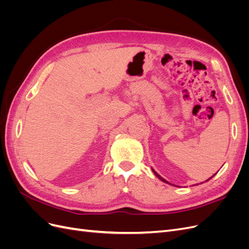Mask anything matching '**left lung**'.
<instances>
[{"mask_svg":"<svg viewBox=\"0 0 249 249\" xmlns=\"http://www.w3.org/2000/svg\"><path fill=\"white\" fill-rule=\"evenodd\" d=\"M152 170H153V172H154V173H155V176H156V177H157V178H159V179H161V180H162V182H164V183H167V184H169V185H171V184H170V183H169V182H167V180H166V179H165V178H162V177H160V176H159V175H158V173H157V172H156V171H155V170H154V169H153V168H152ZM215 175H216V173H215ZM215 175H214V176H215ZM214 176H212V177H211V178H209V179H211V178H213V177H214ZM209 179H207V180H209ZM201 184H202V183H201Z\"/></svg>","mask_w":249,"mask_h":249,"instance_id":"1","label":"left lung"}]
</instances>
